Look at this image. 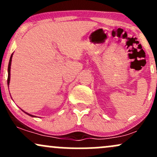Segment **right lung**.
Masks as SVG:
<instances>
[{
    "label": "right lung",
    "mask_w": 157,
    "mask_h": 157,
    "mask_svg": "<svg viewBox=\"0 0 157 157\" xmlns=\"http://www.w3.org/2000/svg\"><path fill=\"white\" fill-rule=\"evenodd\" d=\"M12 55H13V54H12V55H11L10 59V62H9V66H8V79H7V84H8V85H10V68H11V63H12ZM22 111H23V110H22ZM23 112L26 113V114L29 115V116H31V117H35V116H33V115L29 114V113L25 112V111H23Z\"/></svg>",
    "instance_id": "1"
}]
</instances>
